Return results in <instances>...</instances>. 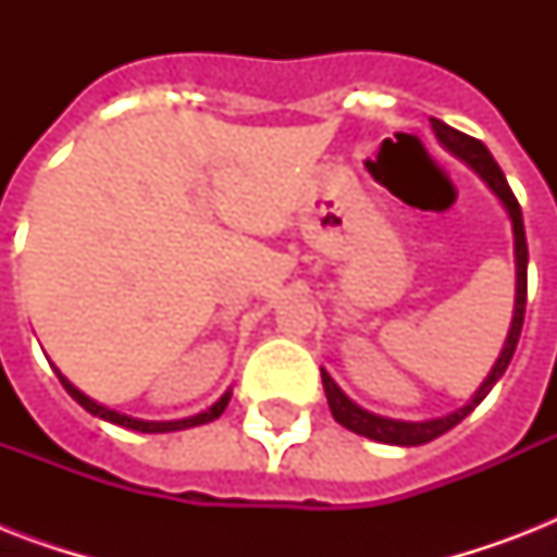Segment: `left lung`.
<instances>
[{"label":"left lung","mask_w":557,"mask_h":557,"mask_svg":"<svg viewBox=\"0 0 557 557\" xmlns=\"http://www.w3.org/2000/svg\"><path fill=\"white\" fill-rule=\"evenodd\" d=\"M431 126L440 144L450 156H457L459 161H466L468 168L474 170L476 176L483 178L488 190L500 199V205L506 208L511 219V234H515V312H511V326L509 335H506V344H503L500 356L494 361L492 372L485 375V381L476 387V393L468 398L466 405L454 410L448 416H440V419H424V422H405V419H389V416H379L364 410L361 405H356L352 398L344 393V389L332 381V375L321 367L323 389H326V401H330V410L335 416V422L344 424L347 431L358 433V436H367V440L384 442V445H401V448H410V445H424V442L436 440L450 428H457L462 419H466L471 410H474L480 401H483L497 381L503 379V372L509 367L515 349H518L520 330H523V314H527V269H529V248H527V231H523V213H520V205L511 193L509 182L503 176V170L497 168V161L488 150H485L483 141H476L471 135L459 133L454 126L442 124L436 117H431Z\"/></svg>","instance_id":"obj_1"}]
</instances>
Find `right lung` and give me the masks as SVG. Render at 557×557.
Masks as SVG:
<instances>
[{
	"label": "right lung",
	"instance_id": "right-lung-1",
	"mask_svg": "<svg viewBox=\"0 0 557 557\" xmlns=\"http://www.w3.org/2000/svg\"><path fill=\"white\" fill-rule=\"evenodd\" d=\"M54 372H57V379H60V384L69 389V396H72L74 401L83 407V410H89L91 416H98V419H103V422L121 424V428H129V431H138V433H170V431H185V428H196V424H208L225 413L227 401H231V389H225V393H222V398H219V401H213V405H210L205 413L187 416V419H173V422H147V419H133V416L117 413V410H112V407L100 405V401H95V398L86 396L83 389L74 387L72 381L65 379L63 372L57 370V367H54Z\"/></svg>",
	"mask_w": 557,
	"mask_h": 557
}]
</instances>
